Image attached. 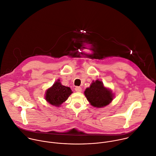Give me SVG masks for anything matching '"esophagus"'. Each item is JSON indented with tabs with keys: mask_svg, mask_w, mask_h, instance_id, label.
<instances>
[{
	"mask_svg": "<svg viewBox=\"0 0 156 156\" xmlns=\"http://www.w3.org/2000/svg\"><path fill=\"white\" fill-rule=\"evenodd\" d=\"M75 90L77 91V92H81L82 91V88L80 87H76L75 88Z\"/></svg>",
	"mask_w": 156,
	"mask_h": 156,
	"instance_id": "esophagus-1",
	"label": "esophagus"
}]
</instances>
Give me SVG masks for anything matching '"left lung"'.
I'll list each match as a JSON object with an SVG mask.
<instances>
[{"instance_id":"left-lung-1","label":"left lung","mask_w":156,"mask_h":156,"mask_svg":"<svg viewBox=\"0 0 156 156\" xmlns=\"http://www.w3.org/2000/svg\"><path fill=\"white\" fill-rule=\"evenodd\" d=\"M84 95L90 105L97 108H101L109 105L114 98L112 90L105 87L99 80L93 81L90 86L87 88Z\"/></svg>"}]
</instances>
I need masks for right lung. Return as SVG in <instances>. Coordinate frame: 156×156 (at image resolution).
<instances>
[{"mask_svg":"<svg viewBox=\"0 0 156 156\" xmlns=\"http://www.w3.org/2000/svg\"><path fill=\"white\" fill-rule=\"evenodd\" d=\"M72 93L69 87L62 85L58 79L46 90L45 99L51 105L59 107L68 100Z\"/></svg>","mask_w":156,"mask_h":156,"instance_id":"add662e5","label":"right lung"}]
</instances>
